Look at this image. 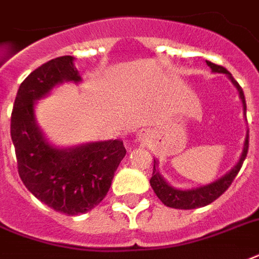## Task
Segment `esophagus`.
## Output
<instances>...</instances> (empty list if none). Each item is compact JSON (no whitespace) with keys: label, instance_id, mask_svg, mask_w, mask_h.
Returning <instances> with one entry per match:
<instances>
[{"label":"esophagus","instance_id":"1","mask_svg":"<svg viewBox=\"0 0 259 259\" xmlns=\"http://www.w3.org/2000/svg\"><path fill=\"white\" fill-rule=\"evenodd\" d=\"M137 136H138V140H140V141H144V140H145L146 136H148V134H146V132H144V130H141V132H140V133H138Z\"/></svg>","mask_w":259,"mask_h":259}]
</instances>
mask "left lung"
Segmentation results:
<instances>
[{
  "instance_id": "8db88e82",
  "label": "left lung",
  "mask_w": 259,
  "mask_h": 259,
  "mask_svg": "<svg viewBox=\"0 0 259 259\" xmlns=\"http://www.w3.org/2000/svg\"><path fill=\"white\" fill-rule=\"evenodd\" d=\"M207 66L212 70V72L225 74L233 82V84L237 87L238 93H239V98L242 99V105H243V111L246 114L245 94H243V90L238 84L237 80L233 78V75L230 74L225 67L218 66V64H213L211 62H207ZM247 150H249V132L246 134L245 145H243V150H242V154L241 157H239V161L237 162V165L234 166L229 173H226L225 176H222L221 179H218L217 181H213L211 184L192 189H177L170 184H168L165 179L158 173L157 161L154 160L153 175H152V179H150V185H152V188H153L154 193L157 195L158 199L166 207H172V208L177 209H193L199 208V207H204V205L212 203L213 200H217L218 197L221 196L222 193L225 192L226 189L231 185L238 172L241 170L242 164H243L246 156H247Z\"/></svg>"
}]
</instances>
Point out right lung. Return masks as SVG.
<instances>
[{"label": "right lung", "mask_w": 259, "mask_h": 259, "mask_svg": "<svg viewBox=\"0 0 259 259\" xmlns=\"http://www.w3.org/2000/svg\"><path fill=\"white\" fill-rule=\"evenodd\" d=\"M80 80L72 56L52 59L21 83L10 118L22 183L38 200L66 215L84 213L103 200L126 154L119 140L56 148L44 138L34 117L36 101L60 83Z\"/></svg>", "instance_id": "right-lung-1"}]
</instances>
